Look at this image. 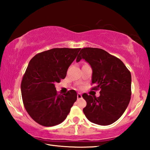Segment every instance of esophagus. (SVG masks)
<instances>
[{"instance_id": "34e87169", "label": "esophagus", "mask_w": 150, "mask_h": 150, "mask_svg": "<svg viewBox=\"0 0 150 150\" xmlns=\"http://www.w3.org/2000/svg\"><path fill=\"white\" fill-rule=\"evenodd\" d=\"M82 98V95L81 93L77 94V99H80V98Z\"/></svg>"}]
</instances>
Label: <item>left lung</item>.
<instances>
[{
	"label": "left lung",
	"mask_w": 150,
	"mask_h": 150,
	"mask_svg": "<svg viewBox=\"0 0 150 150\" xmlns=\"http://www.w3.org/2000/svg\"><path fill=\"white\" fill-rule=\"evenodd\" d=\"M84 59L93 69L92 90L100 96L83 94L87 102L83 112L91 122L107 126L123 115L131 98V73L122 61L99 48L81 49L76 62Z\"/></svg>",
	"instance_id": "left-lung-1"
}]
</instances>
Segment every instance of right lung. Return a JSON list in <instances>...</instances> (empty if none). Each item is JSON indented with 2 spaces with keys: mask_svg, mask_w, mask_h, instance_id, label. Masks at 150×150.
I'll use <instances>...</instances> for the list:
<instances>
[{
  "mask_svg": "<svg viewBox=\"0 0 150 150\" xmlns=\"http://www.w3.org/2000/svg\"><path fill=\"white\" fill-rule=\"evenodd\" d=\"M81 48H53L30 61L22 77L21 93L25 109L33 120L54 126L65 120L77 100L75 90L58 94L56 83L64 79Z\"/></svg>",
  "mask_w": 150,
  "mask_h": 150,
  "instance_id": "add662e5",
  "label": "right lung"
}]
</instances>
